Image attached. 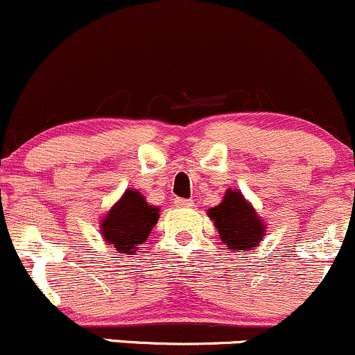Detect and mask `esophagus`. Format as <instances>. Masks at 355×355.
<instances>
[{
	"label": "esophagus",
	"mask_w": 355,
	"mask_h": 355,
	"mask_svg": "<svg viewBox=\"0 0 355 355\" xmlns=\"http://www.w3.org/2000/svg\"><path fill=\"white\" fill-rule=\"evenodd\" d=\"M174 205H176L178 208H189V207H193V200L176 198V200H174Z\"/></svg>",
	"instance_id": "obj_1"
}]
</instances>
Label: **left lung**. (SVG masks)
<instances>
[{"label": "left lung", "instance_id": "left-lung-1", "mask_svg": "<svg viewBox=\"0 0 355 355\" xmlns=\"http://www.w3.org/2000/svg\"><path fill=\"white\" fill-rule=\"evenodd\" d=\"M208 217L214 220L229 250H254L265 236V224L253 205L248 203L237 189H227L222 203L208 210Z\"/></svg>", "mask_w": 355, "mask_h": 355}]
</instances>
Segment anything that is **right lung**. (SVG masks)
<instances>
[{"label":"right lung","instance_id":"right-lung-1","mask_svg":"<svg viewBox=\"0 0 355 355\" xmlns=\"http://www.w3.org/2000/svg\"><path fill=\"white\" fill-rule=\"evenodd\" d=\"M159 220V208L145 202L135 189H126L118 203L101 222L102 237L119 253H137L138 244L147 241L153 225Z\"/></svg>","mask_w":355,"mask_h":355}]
</instances>
